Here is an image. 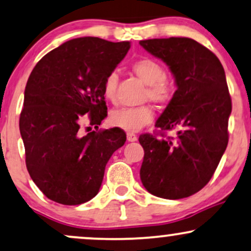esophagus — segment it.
<instances>
[{"label": "esophagus", "mask_w": 251, "mask_h": 251, "mask_svg": "<svg viewBox=\"0 0 251 251\" xmlns=\"http://www.w3.org/2000/svg\"><path fill=\"white\" fill-rule=\"evenodd\" d=\"M138 139L137 134L132 133V132H127V140L128 141H135Z\"/></svg>", "instance_id": "1"}]
</instances>
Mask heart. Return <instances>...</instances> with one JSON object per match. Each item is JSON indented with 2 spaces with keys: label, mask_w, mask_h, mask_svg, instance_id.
<instances>
[{
  "label": "heart",
  "mask_w": 251,
  "mask_h": 251,
  "mask_svg": "<svg viewBox=\"0 0 251 251\" xmlns=\"http://www.w3.org/2000/svg\"><path fill=\"white\" fill-rule=\"evenodd\" d=\"M132 70L147 84L146 98L158 105H165L173 97V85L166 78L164 66L152 58L139 59L132 64ZM118 86V75L111 72L102 84V93L110 101L116 100ZM153 119V110L150 105L135 107H122L110 114V122L113 126L126 129L128 132L139 131Z\"/></svg>",
  "instance_id": "1"
}]
</instances>
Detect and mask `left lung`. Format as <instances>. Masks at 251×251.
Masks as SVG:
<instances>
[{"instance_id":"8db88e82","label":"left lung","mask_w":251,"mask_h":251,"mask_svg":"<svg viewBox=\"0 0 251 251\" xmlns=\"http://www.w3.org/2000/svg\"><path fill=\"white\" fill-rule=\"evenodd\" d=\"M139 44L168 65L177 87L155 123L161 131L176 128V137H139L145 152L141 182L158 198H188L209 182L227 149L231 98L225 70L212 51L192 38Z\"/></svg>"}]
</instances>
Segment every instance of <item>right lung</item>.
<instances>
[{
	"instance_id": "add662e5",
	"label": "right lung",
	"mask_w": 251,
	"mask_h": 251,
	"mask_svg": "<svg viewBox=\"0 0 251 251\" xmlns=\"http://www.w3.org/2000/svg\"><path fill=\"white\" fill-rule=\"evenodd\" d=\"M129 47L74 38L47 53L30 75L20 117L26 170L57 203L76 206L95 198L107 161L125 144L118 127L83 135L80 126L89 119L98 128L107 116L102 84Z\"/></svg>"
}]
</instances>
